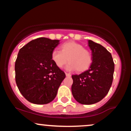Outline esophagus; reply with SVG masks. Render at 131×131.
<instances>
[{"label":"esophagus","mask_w":131,"mask_h":131,"mask_svg":"<svg viewBox=\"0 0 131 131\" xmlns=\"http://www.w3.org/2000/svg\"><path fill=\"white\" fill-rule=\"evenodd\" d=\"M65 74H66V76H68V77H70V76H71V75L70 73H65Z\"/></svg>","instance_id":"esophagus-1"}]
</instances>
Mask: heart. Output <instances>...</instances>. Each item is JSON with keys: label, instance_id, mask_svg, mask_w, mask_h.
<instances>
[{"label": "heart", "instance_id": "1", "mask_svg": "<svg viewBox=\"0 0 131 131\" xmlns=\"http://www.w3.org/2000/svg\"><path fill=\"white\" fill-rule=\"evenodd\" d=\"M51 58L57 67L61 68L68 62L67 68L68 71L76 70L83 72L89 68L92 63L91 52L81 43L70 41L60 46V50H53Z\"/></svg>", "mask_w": 131, "mask_h": 131}]
</instances>
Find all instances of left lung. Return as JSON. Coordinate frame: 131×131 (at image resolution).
I'll return each instance as SVG.
<instances>
[{"instance_id": "obj_1", "label": "left lung", "mask_w": 131, "mask_h": 131, "mask_svg": "<svg viewBox=\"0 0 131 131\" xmlns=\"http://www.w3.org/2000/svg\"><path fill=\"white\" fill-rule=\"evenodd\" d=\"M93 60L88 70L72 75L71 92L78 102L91 105L102 100L112 86L115 64L112 54L99 43L88 40Z\"/></svg>"}]
</instances>
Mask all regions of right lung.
<instances>
[{"label":"right lung","instance_id":"obj_1","mask_svg":"<svg viewBox=\"0 0 131 131\" xmlns=\"http://www.w3.org/2000/svg\"><path fill=\"white\" fill-rule=\"evenodd\" d=\"M59 41L39 37L19 50L15 64L16 83L21 94L31 103L43 105L52 102L66 77L51 58Z\"/></svg>","mask_w":131,"mask_h":131}]
</instances>
